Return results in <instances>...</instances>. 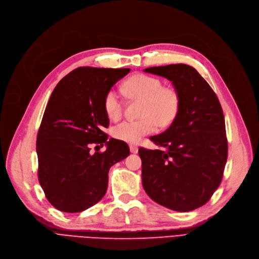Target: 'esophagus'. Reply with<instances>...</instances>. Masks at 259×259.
I'll list each match as a JSON object with an SVG mask.
<instances>
[{
	"instance_id": "esophagus-1",
	"label": "esophagus",
	"mask_w": 259,
	"mask_h": 259,
	"mask_svg": "<svg viewBox=\"0 0 259 259\" xmlns=\"http://www.w3.org/2000/svg\"><path fill=\"white\" fill-rule=\"evenodd\" d=\"M130 150H131V153L136 154V153H138V146L135 145V144H131L130 145Z\"/></svg>"
}]
</instances>
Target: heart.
<instances>
[{
    "label": "heart",
    "instance_id": "b5f03b06",
    "mask_svg": "<svg viewBox=\"0 0 259 259\" xmlns=\"http://www.w3.org/2000/svg\"><path fill=\"white\" fill-rule=\"evenodd\" d=\"M125 94L133 99L142 100V117L136 121H124L113 130L114 137L127 143H138L144 136L156 132L158 125L169 126L176 119L180 107V96L173 86L162 85L157 77L136 73L123 85ZM104 109L110 120L122 116L123 104L118 93L110 90L104 98Z\"/></svg>",
    "mask_w": 259,
    "mask_h": 259
}]
</instances>
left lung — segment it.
I'll use <instances>...</instances> for the list:
<instances>
[{"mask_svg":"<svg viewBox=\"0 0 259 259\" xmlns=\"http://www.w3.org/2000/svg\"><path fill=\"white\" fill-rule=\"evenodd\" d=\"M144 71L171 81L180 107L170 126L150 138L160 149H139L143 188L154 201L170 210L193 211L211 199L223 180L228 159L223 108L211 86L190 65Z\"/></svg>","mask_w":259,"mask_h":259,"instance_id":"obj_1","label":"left lung"}]
</instances>
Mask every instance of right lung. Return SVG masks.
<instances>
[{
    "label": "right lung",
    "instance_id": "1",
    "mask_svg": "<svg viewBox=\"0 0 259 259\" xmlns=\"http://www.w3.org/2000/svg\"><path fill=\"white\" fill-rule=\"evenodd\" d=\"M130 68L83 66L55 88L36 135L38 179L47 200L59 211L79 213L100 201L108 171L130 155L124 141L109 139L105 95ZM95 145V153L90 152ZM107 145L104 152L100 147Z\"/></svg>",
    "mask_w": 259,
    "mask_h": 259
}]
</instances>
